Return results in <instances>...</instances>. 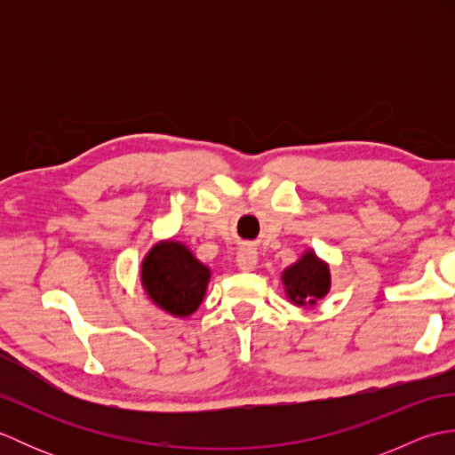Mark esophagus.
<instances>
[{
    "label": "esophagus",
    "mask_w": 455,
    "mask_h": 455,
    "mask_svg": "<svg viewBox=\"0 0 455 455\" xmlns=\"http://www.w3.org/2000/svg\"><path fill=\"white\" fill-rule=\"evenodd\" d=\"M236 264H238L240 269H243V272H250V269H254L256 264H258L256 248L250 246V244H244L243 248H240L238 254H236Z\"/></svg>",
    "instance_id": "esophagus-1"
}]
</instances>
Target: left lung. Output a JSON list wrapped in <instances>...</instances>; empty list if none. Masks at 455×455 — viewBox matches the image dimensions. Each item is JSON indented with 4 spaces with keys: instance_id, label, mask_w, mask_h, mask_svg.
Masks as SVG:
<instances>
[{
    "instance_id": "left-lung-1",
    "label": "left lung",
    "mask_w": 455,
    "mask_h": 455,
    "mask_svg": "<svg viewBox=\"0 0 455 455\" xmlns=\"http://www.w3.org/2000/svg\"><path fill=\"white\" fill-rule=\"evenodd\" d=\"M283 283L289 299L295 305H315L331 289V272L313 252H307L295 266L283 272Z\"/></svg>"
}]
</instances>
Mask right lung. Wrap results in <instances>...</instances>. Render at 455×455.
Masks as SVG:
<instances>
[{"mask_svg": "<svg viewBox=\"0 0 455 455\" xmlns=\"http://www.w3.org/2000/svg\"><path fill=\"white\" fill-rule=\"evenodd\" d=\"M142 283L150 299L176 316L191 315L203 301L209 269L186 246L162 243L142 262Z\"/></svg>", "mask_w": 455, "mask_h": 455, "instance_id": "obj_1", "label": "right lung"}]
</instances>
